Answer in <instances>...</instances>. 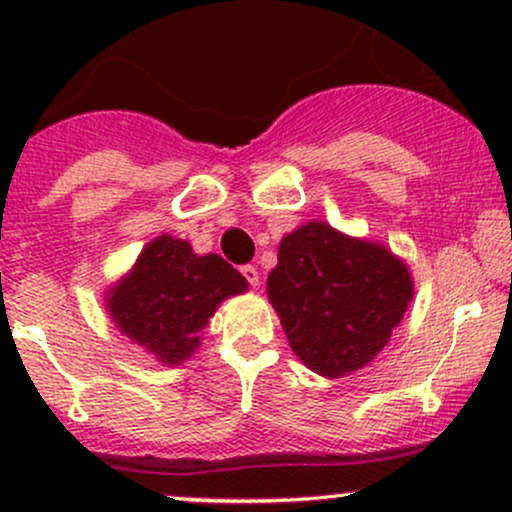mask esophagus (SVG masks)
<instances>
[{"mask_svg": "<svg viewBox=\"0 0 512 512\" xmlns=\"http://www.w3.org/2000/svg\"><path fill=\"white\" fill-rule=\"evenodd\" d=\"M240 272H243V276L245 279H248V284L250 286H260V272H257V267H252V264H245L243 269H240Z\"/></svg>", "mask_w": 512, "mask_h": 512, "instance_id": "34e87169", "label": "esophagus"}]
</instances>
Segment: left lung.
Here are the masks:
<instances>
[{"label": "left lung", "instance_id": "obj_1", "mask_svg": "<svg viewBox=\"0 0 512 512\" xmlns=\"http://www.w3.org/2000/svg\"><path fill=\"white\" fill-rule=\"evenodd\" d=\"M414 296L407 262L387 245L351 238L325 221L286 233L267 298L291 351L313 373L342 378L390 342Z\"/></svg>", "mask_w": 512, "mask_h": 512}]
</instances>
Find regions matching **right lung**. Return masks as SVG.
<instances>
[{
    "label": "right lung",
    "mask_w": 512,
    "mask_h": 512,
    "mask_svg": "<svg viewBox=\"0 0 512 512\" xmlns=\"http://www.w3.org/2000/svg\"><path fill=\"white\" fill-rule=\"evenodd\" d=\"M248 291L245 276L221 255H197L168 233L151 240L137 262L105 293L110 320L163 366L187 361L226 298Z\"/></svg>",
    "instance_id": "1"
}]
</instances>
